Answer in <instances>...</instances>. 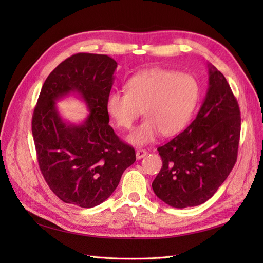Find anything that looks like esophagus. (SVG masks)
Masks as SVG:
<instances>
[{"mask_svg":"<svg viewBox=\"0 0 263 263\" xmlns=\"http://www.w3.org/2000/svg\"><path fill=\"white\" fill-rule=\"evenodd\" d=\"M147 155H148V153H147V151H146L145 149H138V150L136 151V157H137V159L144 158V157H146Z\"/></svg>","mask_w":263,"mask_h":263,"instance_id":"1","label":"esophagus"}]
</instances>
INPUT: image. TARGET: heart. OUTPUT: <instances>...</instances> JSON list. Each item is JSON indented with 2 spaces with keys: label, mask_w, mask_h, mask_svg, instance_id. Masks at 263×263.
<instances>
[{
  "label": "heart",
  "mask_w": 263,
  "mask_h": 263,
  "mask_svg": "<svg viewBox=\"0 0 263 263\" xmlns=\"http://www.w3.org/2000/svg\"><path fill=\"white\" fill-rule=\"evenodd\" d=\"M200 83L193 76L178 71L151 69L133 76L126 91L108 95L106 109L117 127L132 129L144 109L146 119L128 137L133 145L154 141L160 133L173 136L192 118L200 101Z\"/></svg>",
  "instance_id": "1"
}]
</instances>
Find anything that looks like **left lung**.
<instances>
[{
    "label": "left lung",
    "mask_w": 263,
    "mask_h": 263,
    "mask_svg": "<svg viewBox=\"0 0 263 263\" xmlns=\"http://www.w3.org/2000/svg\"><path fill=\"white\" fill-rule=\"evenodd\" d=\"M209 76L208 94L194 121L158 147L162 168L153 190L172 208H191L210 200L237 161L239 105L220 71L209 65Z\"/></svg>",
    "instance_id": "obj_1"
}]
</instances>
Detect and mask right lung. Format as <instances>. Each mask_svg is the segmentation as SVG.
I'll return each instance as SVG.
<instances>
[{
	"mask_svg": "<svg viewBox=\"0 0 263 263\" xmlns=\"http://www.w3.org/2000/svg\"><path fill=\"white\" fill-rule=\"evenodd\" d=\"M116 67L106 54L76 53L54 68L39 94L31 118L39 169L65 203L84 209L103 203L136 161L135 149L108 125L106 101ZM70 92L80 95L90 110L82 124L66 123L55 107Z\"/></svg>",
	"mask_w": 263,
	"mask_h": 263,
	"instance_id": "obj_1",
	"label": "right lung"
}]
</instances>
